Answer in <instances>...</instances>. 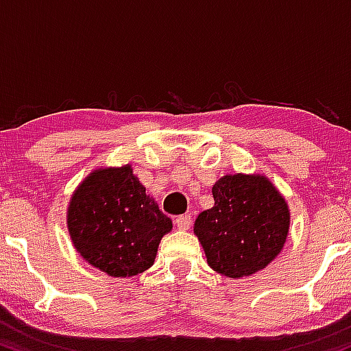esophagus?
Here are the masks:
<instances>
[{
	"label": "esophagus",
	"instance_id": "1",
	"mask_svg": "<svg viewBox=\"0 0 351 351\" xmlns=\"http://www.w3.org/2000/svg\"><path fill=\"white\" fill-rule=\"evenodd\" d=\"M176 226L179 227L180 230H189L192 226L191 214H184V215H179V217H176Z\"/></svg>",
	"mask_w": 351,
	"mask_h": 351
}]
</instances>
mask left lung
<instances>
[{"label":"left lung","instance_id":"1","mask_svg":"<svg viewBox=\"0 0 351 351\" xmlns=\"http://www.w3.org/2000/svg\"><path fill=\"white\" fill-rule=\"evenodd\" d=\"M214 207L200 212L194 232L208 265L230 278L265 269L287 240L285 199L263 176H223L212 187Z\"/></svg>","mask_w":351,"mask_h":351}]
</instances>
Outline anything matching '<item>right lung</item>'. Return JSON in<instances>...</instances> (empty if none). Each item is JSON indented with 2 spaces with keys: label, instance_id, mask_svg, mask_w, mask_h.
Returning a JSON list of instances; mask_svg holds the SVG:
<instances>
[{
  "label": "right lung",
  "instance_id": "right-lung-1",
  "mask_svg": "<svg viewBox=\"0 0 351 351\" xmlns=\"http://www.w3.org/2000/svg\"><path fill=\"white\" fill-rule=\"evenodd\" d=\"M74 247L111 277H132L154 263L172 220L145 195L131 165L99 169L74 192L68 208Z\"/></svg>",
  "mask_w": 351,
  "mask_h": 351
}]
</instances>
